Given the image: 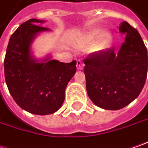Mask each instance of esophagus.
<instances>
[{
    "label": "esophagus",
    "mask_w": 148,
    "mask_h": 148,
    "mask_svg": "<svg viewBox=\"0 0 148 148\" xmlns=\"http://www.w3.org/2000/svg\"><path fill=\"white\" fill-rule=\"evenodd\" d=\"M84 67V64L80 60H77V68H78V69H83Z\"/></svg>",
    "instance_id": "1"
}]
</instances>
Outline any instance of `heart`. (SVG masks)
<instances>
[{
    "instance_id": "heart-1",
    "label": "heart",
    "mask_w": 148,
    "mask_h": 148,
    "mask_svg": "<svg viewBox=\"0 0 148 148\" xmlns=\"http://www.w3.org/2000/svg\"><path fill=\"white\" fill-rule=\"evenodd\" d=\"M100 31L99 29H94L90 31L88 36H87L86 40L88 44H93L96 40V39L98 38V36L99 35ZM111 41V36L108 33H103V35H101L99 38L97 44H96V48L99 50L105 49L108 45V44Z\"/></svg>"
}]
</instances>
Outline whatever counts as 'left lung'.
Returning a JSON list of instances; mask_svg holds the SVG:
<instances>
[{"label":"left lung","mask_w":148,"mask_h":148,"mask_svg":"<svg viewBox=\"0 0 148 148\" xmlns=\"http://www.w3.org/2000/svg\"><path fill=\"white\" fill-rule=\"evenodd\" d=\"M119 30L126 38L118 53L112 47L84 60L88 95L107 110L123 108L137 99L147 76V50L138 30L127 21Z\"/></svg>","instance_id":"1"}]
</instances>
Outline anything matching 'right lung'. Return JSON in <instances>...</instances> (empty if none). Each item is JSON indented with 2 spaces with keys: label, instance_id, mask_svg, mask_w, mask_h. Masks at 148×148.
<instances>
[{
  "label": "right lung",
  "instance_id": "1",
  "mask_svg": "<svg viewBox=\"0 0 148 148\" xmlns=\"http://www.w3.org/2000/svg\"><path fill=\"white\" fill-rule=\"evenodd\" d=\"M30 19L11 35L4 60L5 79L13 99L22 109L37 115L56 112L64 101L68 83L76 72V60L71 63L46 58L39 63L30 55L36 34L49 30Z\"/></svg>",
  "mask_w": 148,
  "mask_h": 148
}]
</instances>
